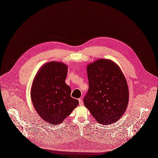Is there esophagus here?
I'll use <instances>...</instances> for the list:
<instances>
[{"mask_svg": "<svg viewBox=\"0 0 158 158\" xmlns=\"http://www.w3.org/2000/svg\"><path fill=\"white\" fill-rule=\"evenodd\" d=\"M79 105L80 106L83 105L84 103H83V101H82V100L81 98H79Z\"/></svg>", "mask_w": 158, "mask_h": 158, "instance_id": "1", "label": "esophagus"}]
</instances>
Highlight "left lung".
I'll return each instance as SVG.
<instances>
[{"label":"left lung","instance_id":"1","mask_svg":"<svg viewBox=\"0 0 158 158\" xmlns=\"http://www.w3.org/2000/svg\"><path fill=\"white\" fill-rule=\"evenodd\" d=\"M89 82L84 103L91 115L102 124L118 121L129 102L127 83L114 62L100 59L87 66Z\"/></svg>","mask_w":158,"mask_h":158}]
</instances>
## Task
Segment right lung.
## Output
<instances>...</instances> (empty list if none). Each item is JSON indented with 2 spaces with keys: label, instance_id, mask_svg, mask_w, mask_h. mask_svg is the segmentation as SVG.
I'll use <instances>...</instances> for the list:
<instances>
[{
  "label": "right lung",
  "instance_id": "obj_1",
  "mask_svg": "<svg viewBox=\"0 0 158 158\" xmlns=\"http://www.w3.org/2000/svg\"><path fill=\"white\" fill-rule=\"evenodd\" d=\"M68 67L52 61L38 72L31 87V97L38 115L46 122L57 125L79 105L70 96L71 88L65 82Z\"/></svg>",
  "mask_w": 158,
  "mask_h": 158
}]
</instances>
